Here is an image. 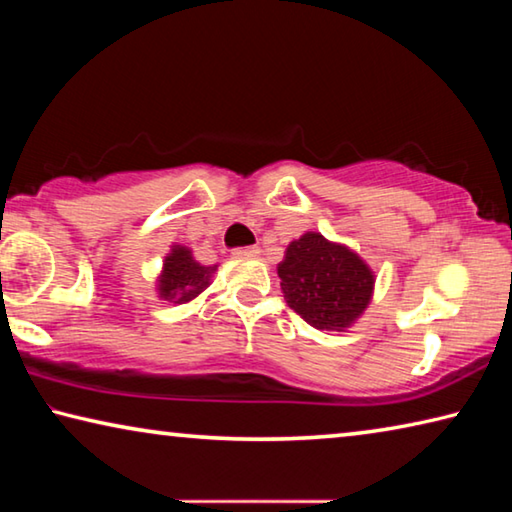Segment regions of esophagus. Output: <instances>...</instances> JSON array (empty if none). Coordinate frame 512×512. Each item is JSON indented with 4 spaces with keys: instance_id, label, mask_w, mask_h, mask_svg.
I'll list each match as a JSON object with an SVG mask.
<instances>
[{
    "instance_id": "obj_1",
    "label": "esophagus",
    "mask_w": 512,
    "mask_h": 512,
    "mask_svg": "<svg viewBox=\"0 0 512 512\" xmlns=\"http://www.w3.org/2000/svg\"><path fill=\"white\" fill-rule=\"evenodd\" d=\"M237 259H250V257H259V248L257 246H248V248H237L235 253Z\"/></svg>"
}]
</instances>
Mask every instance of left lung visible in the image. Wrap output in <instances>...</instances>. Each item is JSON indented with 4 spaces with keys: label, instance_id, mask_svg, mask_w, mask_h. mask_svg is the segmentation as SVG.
I'll return each instance as SVG.
<instances>
[{
    "label": "left lung",
    "instance_id": "obj_1",
    "mask_svg": "<svg viewBox=\"0 0 512 512\" xmlns=\"http://www.w3.org/2000/svg\"><path fill=\"white\" fill-rule=\"evenodd\" d=\"M277 275L287 305L320 332H348L375 296L377 275L366 259L316 230L291 241Z\"/></svg>",
    "mask_w": 512,
    "mask_h": 512
}]
</instances>
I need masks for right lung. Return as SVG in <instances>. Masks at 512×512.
Returning <instances> with one entry per match:
<instances>
[{
  "mask_svg": "<svg viewBox=\"0 0 512 512\" xmlns=\"http://www.w3.org/2000/svg\"><path fill=\"white\" fill-rule=\"evenodd\" d=\"M219 264L205 266L194 257V250L173 244L162 259V268L155 277V296L171 305H189L210 287Z\"/></svg>",
  "mask_w": 512,
  "mask_h": 512,
  "instance_id": "add662e5",
  "label": "right lung"
}]
</instances>
